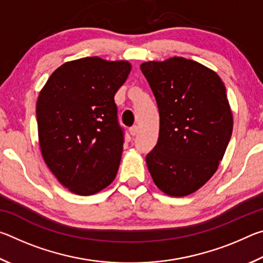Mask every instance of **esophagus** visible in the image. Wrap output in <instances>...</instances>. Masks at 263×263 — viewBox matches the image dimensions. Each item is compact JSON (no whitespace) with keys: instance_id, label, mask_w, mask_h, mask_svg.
<instances>
[{"instance_id":"34e87169","label":"esophagus","mask_w":263,"mask_h":263,"mask_svg":"<svg viewBox=\"0 0 263 263\" xmlns=\"http://www.w3.org/2000/svg\"><path fill=\"white\" fill-rule=\"evenodd\" d=\"M138 131H139V128H138V126H132L130 128V135L132 137H136L138 135Z\"/></svg>"}]
</instances>
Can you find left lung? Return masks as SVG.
<instances>
[{
    "instance_id": "left-lung-1",
    "label": "left lung",
    "mask_w": 263,
    "mask_h": 263,
    "mask_svg": "<svg viewBox=\"0 0 263 263\" xmlns=\"http://www.w3.org/2000/svg\"><path fill=\"white\" fill-rule=\"evenodd\" d=\"M140 69L160 116L148 171L163 193L189 195L215 174L232 136L225 86L213 70L181 57L144 62Z\"/></svg>"
}]
</instances>
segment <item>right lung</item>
Segmentation results:
<instances>
[{
    "label": "right lung",
    "mask_w": 263,
    "mask_h": 263,
    "mask_svg": "<svg viewBox=\"0 0 263 263\" xmlns=\"http://www.w3.org/2000/svg\"><path fill=\"white\" fill-rule=\"evenodd\" d=\"M130 70L127 61L82 58L55 69L39 94L35 114L43 158L74 194L94 195L117 174L125 132L115 94Z\"/></svg>",
    "instance_id": "right-lung-1"
}]
</instances>
